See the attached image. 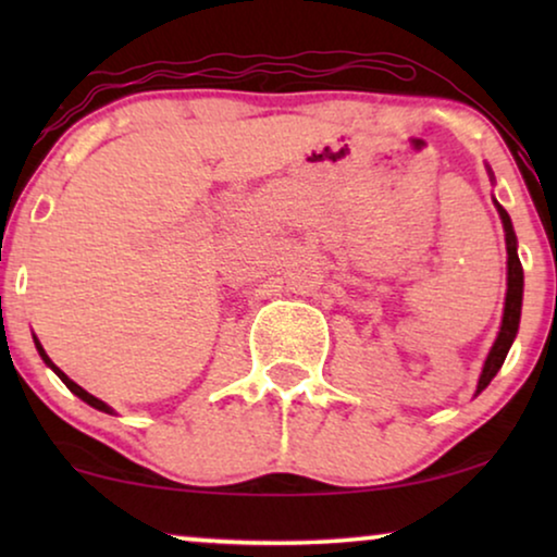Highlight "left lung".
<instances>
[{"instance_id": "1", "label": "left lung", "mask_w": 557, "mask_h": 557, "mask_svg": "<svg viewBox=\"0 0 557 557\" xmlns=\"http://www.w3.org/2000/svg\"><path fill=\"white\" fill-rule=\"evenodd\" d=\"M497 205V212L502 218V225H505V243H507V296H505V314H502V326L497 339L486 355V362L482 368V375H479L476 393H482L486 385L492 383V377L497 375L502 364H505V357L512 347L517 337V330H520V314H522V288H524V276H522V263L520 256H517V235L512 227V220H509L507 210L494 200Z\"/></svg>"}]
</instances>
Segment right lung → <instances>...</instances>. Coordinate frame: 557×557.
<instances>
[{"mask_svg":"<svg viewBox=\"0 0 557 557\" xmlns=\"http://www.w3.org/2000/svg\"><path fill=\"white\" fill-rule=\"evenodd\" d=\"M35 347H37V352H40V357H42V360H45V364H48V368H50L52 372H55V375H58L60 380H63V383L67 385V391H71V393H75V395H78V398H81V400H86V403H88V406H94L96 410H103V413H113V408H111V406H106V403H103V400H98V398H96V395H90L88 391H83V387H81L78 383H73V380H71V377H67V375H65V372H63V370H60L55 362H52V360H50V357H48V352H45V349H42V345H40V342H37V337H35Z\"/></svg>","mask_w":557,"mask_h":557,"instance_id":"obj_1","label":"right lung"}]
</instances>
